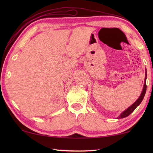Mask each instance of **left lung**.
I'll list each match as a JSON object with an SVG mask.
<instances>
[{"label":"left lung","instance_id":"left-lung-1","mask_svg":"<svg viewBox=\"0 0 153 153\" xmlns=\"http://www.w3.org/2000/svg\"><path fill=\"white\" fill-rule=\"evenodd\" d=\"M146 77H145V79H144V88H143V90H142V92L141 93V95L140 96V97L138 98V99L136 100V101L132 105H131L130 107L129 108H127L126 111H124L121 114L120 117L119 118L121 119V118H124V117H128V115H130V114L133 112V111L136 109V108L138 107V106L140 104L141 102L142 101V100H143L144 97L145 95V93H146Z\"/></svg>","mask_w":153,"mask_h":153}]
</instances>
